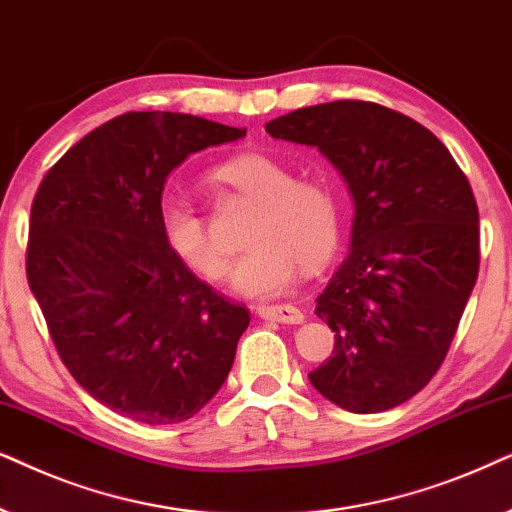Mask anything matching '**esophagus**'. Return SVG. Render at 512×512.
<instances>
[{
	"label": "esophagus",
	"instance_id": "1",
	"mask_svg": "<svg viewBox=\"0 0 512 512\" xmlns=\"http://www.w3.org/2000/svg\"><path fill=\"white\" fill-rule=\"evenodd\" d=\"M257 313H260V318L264 320H276V323H283V325L304 323V313L299 311L297 306H290V304H264V306H257Z\"/></svg>",
	"mask_w": 512,
	"mask_h": 512
}]
</instances>
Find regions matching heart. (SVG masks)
Listing matches in <instances>:
<instances>
[{"instance_id": "obj_1", "label": "heart", "mask_w": 512, "mask_h": 512, "mask_svg": "<svg viewBox=\"0 0 512 512\" xmlns=\"http://www.w3.org/2000/svg\"><path fill=\"white\" fill-rule=\"evenodd\" d=\"M215 180L257 203L245 229L234 288L245 297H276L299 274L330 260L342 231L339 196L323 180H306L274 154H238L215 170ZM159 234L170 255L192 274L220 281L229 255L210 236L192 203L166 199L159 208Z\"/></svg>"}]
</instances>
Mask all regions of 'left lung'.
I'll return each mask as SVG.
<instances>
[{"instance_id": "8db88e82", "label": "left lung", "mask_w": 512, "mask_h": 512, "mask_svg": "<svg viewBox=\"0 0 512 512\" xmlns=\"http://www.w3.org/2000/svg\"><path fill=\"white\" fill-rule=\"evenodd\" d=\"M267 133L318 147L356 206L349 257L316 299L335 351L311 384L349 412L391 410L440 370L478 281L473 189L428 128L377 102L302 107Z\"/></svg>"}]
</instances>
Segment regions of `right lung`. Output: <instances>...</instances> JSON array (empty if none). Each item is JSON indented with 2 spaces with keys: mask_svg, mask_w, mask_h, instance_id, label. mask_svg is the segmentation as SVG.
<instances>
[{
  "mask_svg": "<svg viewBox=\"0 0 512 512\" xmlns=\"http://www.w3.org/2000/svg\"><path fill=\"white\" fill-rule=\"evenodd\" d=\"M245 128L128 112L81 138L34 194L27 283L58 356L109 410L142 424L194 417L227 379L250 323L159 234L170 170Z\"/></svg>",
  "mask_w": 512,
  "mask_h": 512,
  "instance_id": "1",
  "label": "right lung"
}]
</instances>
